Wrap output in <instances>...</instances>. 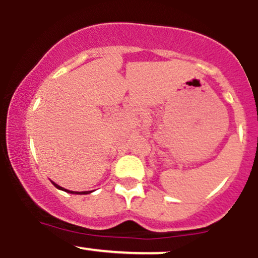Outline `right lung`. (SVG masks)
Segmentation results:
<instances>
[{"instance_id": "add662e5", "label": "right lung", "mask_w": 258, "mask_h": 258, "mask_svg": "<svg viewBox=\"0 0 258 258\" xmlns=\"http://www.w3.org/2000/svg\"><path fill=\"white\" fill-rule=\"evenodd\" d=\"M53 184H54V186H57L58 189H61V190L67 191V193H72V194H88V193H91V191H72V190H68V189L61 188V186H59L58 184H55V183H53Z\"/></svg>"}]
</instances>
